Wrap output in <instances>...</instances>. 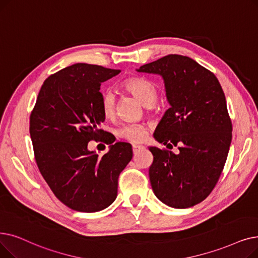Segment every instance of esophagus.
Listing matches in <instances>:
<instances>
[{"mask_svg": "<svg viewBox=\"0 0 258 258\" xmlns=\"http://www.w3.org/2000/svg\"><path fill=\"white\" fill-rule=\"evenodd\" d=\"M143 148H144V147L142 145H140V144H133L132 145V150H133L134 153H138Z\"/></svg>", "mask_w": 258, "mask_h": 258, "instance_id": "obj_1", "label": "esophagus"}]
</instances>
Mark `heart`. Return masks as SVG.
<instances>
[{
    "mask_svg": "<svg viewBox=\"0 0 258 258\" xmlns=\"http://www.w3.org/2000/svg\"><path fill=\"white\" fill-rule=\"evenodd\" d=\"M122 88L138 99L142 105L147 108L152 107L158 96L156 85L144 78H131L122 84ZM116 96L112 91H106L102 96L103 113L109 117L115 112ZM118 137L127 139L129 141H141L146 136V129L140 124H125L117 129Z\"/></svg>",
    "mask_w": 258,
    "mask_h": 258,
    "instance_id": "b5f03b06",
    "label": "heart"
}]
</instances>
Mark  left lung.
<instances>
[{"label":"left lung","instance_id":"left-lung-1","mask_svg":"<svg viewBox=\"0 0 258 258\" xmlns=\"http://www.w3.org/2000/svg\"><path fill=\"white\" fill-rule=\"evenodd\" d=\"M138 72L157 75L165 84L167 102L153 137L179 146L178 154L150 147L149 169L156 198L175 209L203 202L222 174L232 141V124L218 80L196 60L169 54L143 65Z\"/></svg>","mask_w":258,"mask_h":258}]
</instances>
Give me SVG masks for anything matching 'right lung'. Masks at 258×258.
I'll list each match as a JSON object with an SVG mask.
<instances>
[{"instance_id": "1", "label": "right lung", "mask_w": 258, "mask_h": 258, "mask_svg": "<svg viewBox=\"0 0 258 258\" xmlns=\"http://www.w3.org/2000/svg\"><path fill=\"white\" fill-rule=\"evenodd\" d=\"M120 70L78 63L49 77L30 115L36 165L56 198L79 212H99L117 195L119 173L132 159V146L116 142L99 156L88 149L105 137L101 84Z\"/></svg>"}]
</instances>
